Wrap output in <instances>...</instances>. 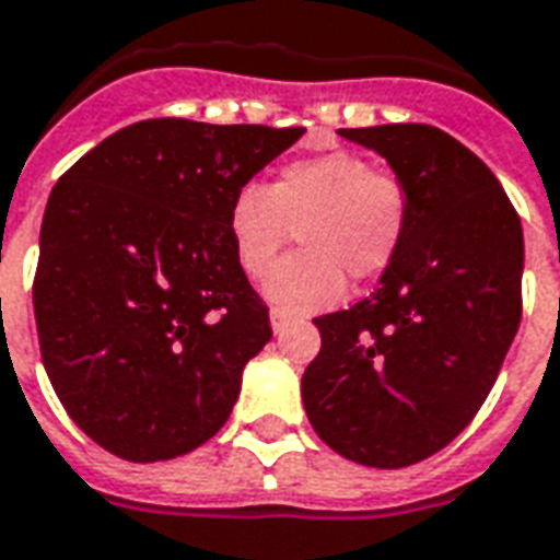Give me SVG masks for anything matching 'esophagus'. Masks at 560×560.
Wrapping results in <instances>:
<instances>
[{
  "label": "esophagus",
  "instance_id": "1",
  "mask_svg": "<svg viewBox=\"0 0 560 560\" xmlns=\"http://www.w3.org/2000/svg\"><path fill=\"white\" fill-rule=\"evenodd\" d=\"M291 317H293V314L284 312V308H272V312H269V320H272V332H281V329H284V326L291 323Z\"/></svg>",
  "mask_w": 560,
  "mask_h": 560
}]
</instances>
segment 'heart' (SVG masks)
<instances>
[{"label":"heart","instance_id":"heart-1","mask_svg":"<svg viewBox=\"0 0 560 560\" xmlns=\"http://www.w3.org/2000/svg\"><path fill=\"white\" fill-rule=\"evenodd\" d=\"M409 222L407 184L350 151L291 160L269 186H240L228 207V237L248 279H264L298 231L303 248L264 284L269 302L296 314L338 300L343 275L383 276L407 243Z\"/></svg>","mask_w":560,"mask_h":560}]
</instances>
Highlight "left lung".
I'll use <instances>...</instances> for the list:
<instances>
[{
	"instance_id": "1",
	"label": "left lung",
	"mask_w": 560,
	"mask_h": 560,
	"mask_svg": "<svg viewBox=\"0 0 560 560\" xmlns=\"http://www.w3.org/2000/svg\"><path fill=\"white\" fill-rule=\"evenodd\" d=\"M341 136L388 160L412 222L371 296L314 317L323 343L302 404L341 457L404 469L469 428L495 385L523 317V222L487 163L439 127Z\"/></svg>"
}]
</instances>
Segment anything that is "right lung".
Returning <instances> with one entry per match:
<instances>
[{"mask_svg":"<svg viewBox=\"0 0 560 560\" xmlns=\"http://www.w3.org/2000/svg\"><path fill=\"white\" fill-rule=\"evenodd\" d=\"M302 132L151 118L52 186L32 281L40 359L77 428L115 457H180L231 416L272 326L228 207Z\"/></svg>","mask_w":560,"mask_h":560,"instance_id":"obj_1","label":"right lung"}]
</instances>
